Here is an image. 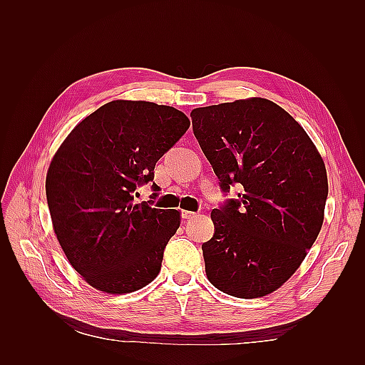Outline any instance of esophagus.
I'll use <instances>...</instances> for the list:
<instances>
[{
  "instance_id": "34e87169",
  "label": "esophagus",
  "mask_w": 365,
  "mask_h": 365,
  "mask_svg": "<svg viewBox=\"0 0 365 365\" xmlns=\"http://www.w3.org/2000/svg\"><path fill=\"white\" fill-rule=\"evenodd\" d=\"M181 216H182V219H192V217H195V216H196V213L189 212V210H182V212H181Z\"/></svg>"
}]
</instances>
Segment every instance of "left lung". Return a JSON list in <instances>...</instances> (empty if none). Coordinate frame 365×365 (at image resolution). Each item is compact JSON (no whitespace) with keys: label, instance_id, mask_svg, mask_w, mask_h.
<instances>
[{"label":"left lung","instance_id":"1","mask_svg":"<svg viewBox=\"0 0 365 365\" xmlns=\"http://www.w3.org/2000/svg\"><path fill=\"white\" fill-rule=\"evenodd\" d=\"M193 134L222 193L202 244L207 277L239 298L271 294L304 260L322 230L327 175L306 130L267 98L196 108Z\"/></svg>","mask_w":365,"mask_h":365}]
</instances>
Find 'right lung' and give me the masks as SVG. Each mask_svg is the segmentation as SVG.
Here are the masks:
<instances>
[{"label":"right lung","instance_id":"add662e5","mask_svg":"<svg viewBox=\"0 0 365 365\" xmlns=\"http://www.w3.org/2000/svg\"><path fill=\"white\" fill-rule=\"evenodd\" d=\"M190 121L172 106L114 101L83 118L54 155L46 192L54 233L71 267L109 294L141 289L157 277L178 210L152 207L157 161ZM153 182L137 205L138 186Z\"/></svg>","mask_w":365,"mask_h":365}]
</instances>
